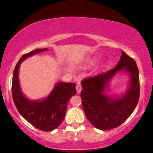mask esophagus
I'll return each instance as SVG.
<instances>
[{
	"mask_svg": "<svg viewBox=\"0 0 153 153\" xmlns=\"http://www.w3.org/2000/svg\"><path fill=\"white\" fill-rule=\"evenodd\" d=\"M76 90H77V93H78V94H79V93L80 92V91H81V90H82V87H81V85H76Z\"/></svg>",
	"mask_w": 153,
	"mask_h": 153,
	"instance_id": "34e87169",
	"label": "esophagus"
}]
</instances>
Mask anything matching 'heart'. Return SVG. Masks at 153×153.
<instances>
[{
  "label": "heart",
  "instance_id": "heart-1",
  "mask_svg": "<svg viewBox=\"0 0 153 153\" xmlns=\"http://www.w3.org/2000/svg\"><path fill=\"white\" fill-rule=\"evenodd\" d=\"M94 62H95V61H94V60H91L90 62H89L88 64H89V65H94Z\"/></svg>",
  "mask_w": 153,
  "mask_h": 153
}]
</instances>
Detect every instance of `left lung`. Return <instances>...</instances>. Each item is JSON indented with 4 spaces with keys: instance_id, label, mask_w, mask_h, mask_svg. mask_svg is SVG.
Returning a JSON list of instances; mask_svg holds the SVG:
<instances>
[{
    "instance_id": "obj_1",
    "label": "left lung",
    "mask_w": 153,
    "mask_h": 153,
    "mask_svg": "<svg viewBox=\"0 0 153 153\" xmlns=\"http://www.w3.org/2000/svg\"><path fill=\"white\" fill-rule=\"evenodd\" d=\"M129 73L128 90L121 97L107 96L105 91L108 82L119 71ZM82 105L87 119L95 127L108 130L119 127L129 118L140 98L139 71L135 61L122 51L120 60L113 69L81 81Z\"/></svg>"
}]
</instances>
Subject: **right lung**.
<instances>
[{"mask_svg":"<svg viewBox=\"0 0 153 153\" xmlns=\"http://www.w3.org/2000/svg\"><path fill=\"white\" fill-rule=\"evenodd\" d=\"M46 50L47 48L37 49L21 57L13 71L12 96L19 114L26 121L40 130L50 131L58 127L64 119L69 99L76 94V85L73 82H57L47 98L32 101L23 94L19 80L21 63L27 57Z\"/></svg>","mask_w":153,"mask_h":153,"instance_id":"1","label":"right lung"}]
</instances>
